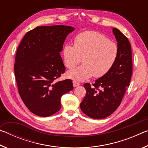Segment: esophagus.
Returning <instances> with one entry per match:
<instances>
[{
    "label": "esophagus",
    "mask_w": 148,
    "mask_h": 148,
    "mask_svg": "<svg viewBox=\"0 0 148 148\" xmlns=\"http://www.w3.org/2000/svg\"><path fill=\"white\" fill-rule=\"evenodd\" d=\"M79 85H80V84L79 83V82H76V81H73V86H74V87L79 86Z\"/></svg>",
    "instance_id": "esophagus-1"
}]
</instances>
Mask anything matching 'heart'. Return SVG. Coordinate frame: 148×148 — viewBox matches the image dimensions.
Returning <instances> with one entry per match:
<instances>
[{
    "label": "heart",
    "mask_w": 148,
    "mask_h": 148,
    "mask_svg": "<svg viewBox=\"0 0 148 148\" xmlns=\"http://www.w3.org/2000/svg\"><path fill=\"white\" fill-rule=\"evenodd\" d=\"M62 56L64 65L69 69H74L83 58V65L66 74L74 81L82 82L92 76L100 77L107 74L116 61L118 47L104 35L87 31L75 37L74 46L65 45Z\"/></svg>",
    "instance_id": "obj_1"
}]
</instances>
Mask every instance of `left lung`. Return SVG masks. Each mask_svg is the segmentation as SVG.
<instances>
[{"label": "left lung", "mask_w": 148, "mask_h": 148, "mask_svg": "<svg viewBox=\"0 0 148 148\" xmlns=\"http://www.w3.org/2000/svg\"><path fill=\"white\" fill-rule=\"evenodd\" d=\"M112 31L118 47L116 62L107 74L95 81L93 87L88 83L84 85L86 94L80 104V108L92 119L105 118L116 111L131 81L132 72L131 44L119 30L113 28Z\"/></svg>", "instance_id": "left-lung-1"}]
</instances>
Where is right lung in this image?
<instances>
[{"mask_svg":"<svg viewBox=\"0 0 148 148\" xmlns=\"http://www.w3.org/2000/svg\"><path fill=\"white\" fill-rule=\"evenodd\" d=\"M74 29L66 25L37 27L27 32L17 48L14 72L18 91L36 116L56 114L61 109L62 95L74 88L71 79L54 81L65 71L61 52Z\"/></svg>","mask_w":148,"mask_h":148,"instance_id":"obj_1","label":"right lung"}]
</instances>
